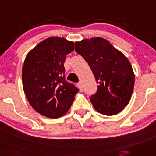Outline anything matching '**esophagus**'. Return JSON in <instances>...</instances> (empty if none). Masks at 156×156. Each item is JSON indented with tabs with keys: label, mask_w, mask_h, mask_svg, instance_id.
<instances>
[{
	"label": "esophagus",
	"mask_w": 156,
	"mask_h": 156,
	"mask_svg": "<svg viewBox=\"0 0 156 156\" xmlns=\"http://www.w3.org/2000/svg\"><path fill=\"white\" fill-rule=\"evenodd\" d=\"M77 85H78V87L79 88V90H80V91L82 92L83 90V85H82V83L79 82L78 84H77Z\"/></svg>",
	"instance_id": "34e87169"
}]
</instances>
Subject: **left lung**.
<instances>
[{
  "mask_svg": "<svg viewBox=\"0 0 156 156\" xmlns=\"http://www.w3.org/2000/svg\"><path fill=\"white\" fill-rule=\"evenodd\" d=\"M75 50L87 62L98 85L90 101L99 113L117 114L131 99L134 75L129 60L106 39L97 37L75 43Z\"/></svg>",
  "mask_w": 156,
  "mask_h": 156,
  "instance_id": "obj_1",
  "label": "left lung"
}]
</instances>
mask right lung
I'll use <instances>...</instances> for the list:
<instances>
[{
    "label": "right lung",
    "mask_w": 156,
    "mask_h": 156,
    "mask_svg": "<svg viewBox=\"0 0 156 156\" xmlns=\"http://www.w3.org/2000/svg\"><path fill=\"white\" fill-rule=\"evenodd\" d=\"M74 50L73 42L60 37L43 41L27 55L22 83L29 104L36 112L57 118L64 115L78 89L65 79L66 55Z\"/></svg>",
    "instance_id": "obj_1"
}]
</instances>
